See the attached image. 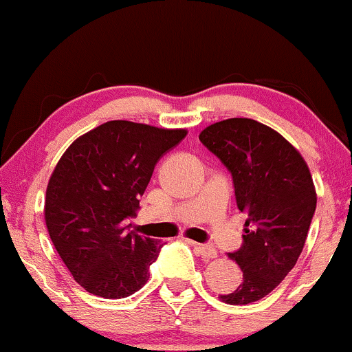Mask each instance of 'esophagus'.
I'll use <instances>...</instances> for the list:
<instances>
[{
    "mask_svg": "<svg viewBox=\"0 0 352 352\" xmlns=\"http://www.w3.org/2000/svg\"><path fill=\"white\" fill-rule=\"evenodd\" d=\"M192 246H195V250L197 251V254L203 256L204 259H214L216 256H218V251H216L212 246H209V244L192 243Z\"/></svg>",
    "mask_w": 352,
    "mask_h": 352,
    "instance_id": "34e87169",
    "label": "esophagus"
}]
</instances>
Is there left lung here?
I'll return each instance as SVG.
<instances>
[{
    "label": "left lung",
    "mask_w": 352,
    "mask_h": 352,
    "mask_svg": "<svg viewBox=\"0 0 352 352\" xmlns=\"http://www.w3.org/2000/svg\"><path fill=\"white\" fill-rule=\"evenodd\" d=\"M199 140L231 171L236 203L248 212L243 246L228 254L243 271V281L221 301L232 306L259 301L301 254L318 201L313 176L286 138L250 118L209 124Z\"/></svg>",
    "instance_id": "8db88e82"
}]
</instances>
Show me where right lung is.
<instances>
[{"mask_svg": "<svg viewBox=\"0 0 352 352\" xmlns=\"http://www.w3.org/2000/svg\"><path fill=\"white\" fill-rule=\"evenodd\" d=\"M186 129L108 121L74 140L50 177L45 221L74 281L104 299L131 296L148 283L161 244L129 231L155 164Z\"/></svg>", "mask_w": 352, "mask_h": 352, "instance_id": "obj_1", "label": "right lung"}]
</instances>
